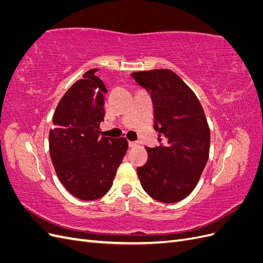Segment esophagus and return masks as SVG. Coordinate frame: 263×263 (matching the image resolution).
Here are the masks:
<instances>
[{
	"instance_id": "esophagus-1",
	"label": "esophagus",
	"mask_w": 263,
	"mask_h": 263,
	"mask_svg": "<svg viewBox=\"0 0 263 263\" xmlns=\"http://www.w3.org/2000/svg\"><path fill=\"white\" fill-rule=\"evenodd\" d=\"M138 146V142L137 141H129V147L130 148H135Z\"/></svg>"
}]
</instances>
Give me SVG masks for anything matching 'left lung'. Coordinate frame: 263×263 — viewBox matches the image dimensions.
Wrapping results in <instances>:
<instances>
[{
  "mask_svg": "<svg viewBox=\"0 0 263 263\" xmlns=\"http://www.w3.org/2000/svg\"><path fill=\"white\" fill-rule=\"evenodd\" d=\"M150 94L155 129L161 146L149 148L147 162L137 168L141 186L162 203L182 201L195 189L209 160L211 133L194 92L169 69L133 72Z\"/></svg>",
  "mask_w": 263,
  "mask_h": 263,
  "instance_id": "8db88e82",
  "label": "left lung"
}]
</instances>
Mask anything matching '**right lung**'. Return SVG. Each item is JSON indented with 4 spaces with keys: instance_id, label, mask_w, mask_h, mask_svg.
<instances>
[{
    "instance_id": "add662e5",
    "label": "right lung",
    "mask_w": 263,
    "mask_h": 263,
    "mask_svg": "<svg viewBox=\"0 0 263 263\" xmlns=\"http://www.w3.org/2000/svg\"><path fill=\"white\" fill-rule=\"evenodd\" d=\"M97 71H86L63 95L49 132V153L57 177L69 193L83 201L108 192L128 148L124 137H100L107 90L94 76Z\"/></svg>"
}]
</instances>
